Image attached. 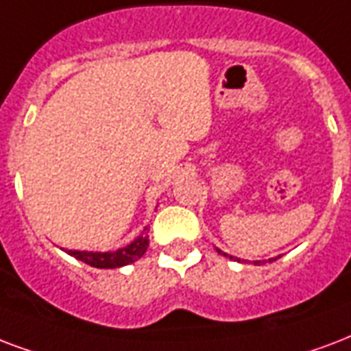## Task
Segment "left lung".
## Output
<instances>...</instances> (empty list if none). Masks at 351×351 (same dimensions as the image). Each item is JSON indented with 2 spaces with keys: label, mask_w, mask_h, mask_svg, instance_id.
Masks as SVG:
<instances>
[{
  "label": "left lung",
  "mask_w": 351,
  "mask_h": 351,
  "mask_svg": "<svg viewBox=\"0 0 351 351\" xmlns=\"http://www.w3.org/2000/svg\"><path fill=\"white\" fill-rule=\"evenodd\" d=\"M217 252H219V254H223V256H226V258H230V259H234V258H232V256H228V254H224V252H221V250H219V248H217ZM274 259H276V258H272V259H269V261H274ZM237 261H239V259H237ZM256 265H259V261H256Z\"/></svg>",
  "instance_id": "1"
}]
</instances>
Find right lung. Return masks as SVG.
<instances>
[{
  "label": "right lung",
  "mask_w": 351,
  "mask_h": 351,
  "mask_svg": "<svg viewBox=\"0 0 351 351\" xmlns=\"http://www.w3.org/2000/svg\"><path fill=\"white\" fill-rule=\"evenodd\" d=\"M149 247V235L147 228L143 234L138 235L136 239L127 245V247L117 248L114 252H88V250H68L69 256H73L82 263L95 267V269H117V267H125L128 263H134L136 259H140L147 252Z\"/></svg>",
  "instance_id": "1"
}]
</instances>
